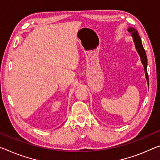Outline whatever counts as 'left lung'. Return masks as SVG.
Returning a JSON list of instances; mask_svg holds the SVG:
<instances>
[{
    "mask_svg": "<svg viewBox=\"0 0 160 160\" xmlns=\"http://www.w3.org/2000/svg\"><path fill=\"white\" fill-rule=\"evenodd\" d=\"M128 30L129 32H130V35L132 36V40L134 41V43H135V46L137 52H138L139 57H140L141 62L142 63L144 66L146 79H147V81H148V84L149 85V78H148V58H147L145 50H144L142 43L141 38L138 34V30H137L135 28L130 27L128 28Z\"/></svg>",
    "mask_w": 160,
    "mask_h": 160,
    "instance_id": "8db88e82",
    "label": "left lung"
}]
</instances>
